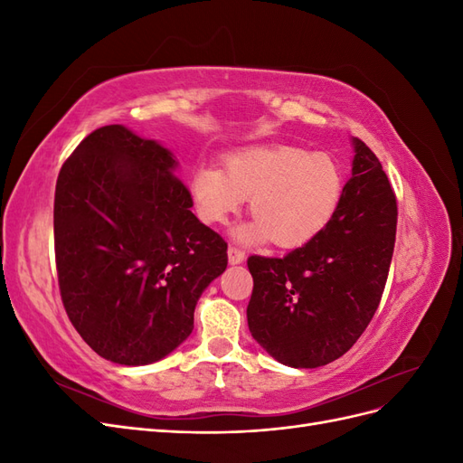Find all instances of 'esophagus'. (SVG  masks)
Masks as SVG:
<instances>
[{"instance_id": "34e87169", "label": "esophagus", "mask_w": 463, "mask_h": 463, "mask_svg": "<svg viewBox=\"0 0 463 463\" xmlns=\"http://www.w3.org/2000/svg\"><path fill=\"white\" fill-rule=\"evenodd\" d=\"M228 260H230V264H241L245 260V253H243L241 249L230 247L228 249Z\"/></svg>"}]
</instances>
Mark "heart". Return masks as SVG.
I'll return each mask as SVG.
<instances>
[{"instance_id":"heart-1","label":"heart","mask_w":463,"mask_h":463,"mask_svg":"<svg viewBox=\"0 0 463 463\" xmlns=\"http://www.w3.org/2000/svg\"><path fill=\"white\" fill-rule=\"evenodd\" d=\"M194 210L203 222L222 223L250 197L255 220L237 228L240 240H269L278 247H301L328 228L344 197L340 164L326 152L289 145L237 150L226 170L201 164L191 175Z\"/></svg>"}]
</instances>
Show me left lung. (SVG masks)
I'll return each instance as SVG.
<instances>
[{
  "instance_id": "8db88e82",
  "label": "left lung",
  "mask_w": 463,
  "mask_h": 463,
  "mask_svg": "<svg viewBox=\"0 0 463 463\" xmlns=\"http://www.w3.org/2000/svg\"><path fill=\"white\" fill-rule=\"evenodd\" d=\"M352 177L328 228L282 259L249 257L247 322L276 361L315 369L342 357L381 303L398 204L383 164L354 137Z\"/></svg>"
}]
</instances>
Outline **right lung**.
<instances>
[{
    "instance_id": "obj_1",
    "label": "right lung",
    "mask_w": 463,
    "mask_h": 463,
    "mask_svg": "<svg viewBox=\"0 0 463 463\" xmlns=\"http://www.w3.org/2000/svg\"><path fill=\"white\" fill-rule=\"evenodd\" d=\"M174 154L123 125L92 131L61 165L53 241L61 301L94 352L148 365L193 332L228 243L191 213Z\"/></svg>"
}]
</instances>
